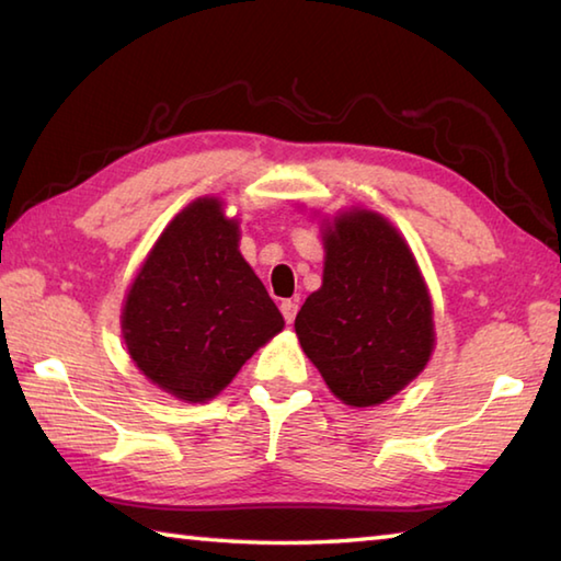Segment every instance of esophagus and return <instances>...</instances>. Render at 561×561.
Wrapping results in <instances>:
<instances>
[{
    "instance_id": "obj_1",
    "label": "esophagus",
    "mask_w": 561,
    "mask_h": 561,
    "mask_svg": "<svg viewBox=\"0 0 561 561\" xmlns=\"http://www.w3.org/2000/svg\"><path fill=\"white\" fill-rule=\"evenodd\" d=\"M279 309H282L284 321H287V323H294V319H297V311H299V304H297V301H291V299H284V301L279 304Z\"/></svg>"
}]
</instances>
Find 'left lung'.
I'll return each mask as SVG.
<instances>
[{"label":"left lung","mask_w":561,"mask_h":561,"mask_svg":"<svg viewBox=\"0 0 561 561\" xmlns=\"http://www.w3.org/2000/svg\"><path fill=\"white\" fill-rule=\"evenodd\" d=\"M323 250V284L304 301L294 329L339 400L380 404L430 363V291L400 232L373 210L335 216Z\"/></svg>","instance_id":"8db88e82"}]
</instances>
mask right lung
<instances>
[{"mask_svg":"<svg viewBox=\"0 0 561 561\" xmlns=\"http://www.w3.org/2000/svg\"><path fill=\"white\" fill-rule=\"evenodd\" d=\"M238 220L218 198L188 203L161 232L127 291L122 335L161 390L206 402L284 329L264 284L238 250Z\"/></svg>","mask_w":561,"mask_h":561,"instance_id":"right-lung-1","label":"right lung"}]
</instances>
